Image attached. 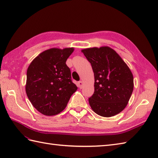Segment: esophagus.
Instances as JSON below:
<instances>
[{
	"label": "esophagus",
	"instance_id": "esophagus-1",
	"mask_svg": "<svg viewBox=\"0 0 158 158\" xmlns=\"http://www.w3.org/2000/svg\"><path fill=\"white\" fill-rule=\"evenodd\" d=\"M77 85H78V87L80 89H81L83 88V83L81 81H80L78 83H77Z\"/></svg>",
	"mask_w": 158,
	"mask_h": 158
}]
</instances>
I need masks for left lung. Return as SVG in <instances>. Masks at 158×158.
I'll list each match as a JSON object with an SVG mask.
<instances>
[{
  "mask_svg": "<svg viewBox=\"0 0 158 158\" xmlns=\"http://www.w3.org/2000/svg\"><path fill=\"white\" fill-rule=\"evenodd\" d=\"M81 52L94 73V92L88 99L92 109L105 117L122 112L134 88V78L129 67L109 47L88 48Z\"/></svg>",
  "mask_w": 158,
  "mask_h": 158,
  "instance_id": "8db88e82",
  "label": "left lung"
}]
</instances>
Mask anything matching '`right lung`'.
<instances>
[{"instance_id":"add662e5","label":"right lung","mask_w":158,"mask_h":158,"mask_svg":"<svg viewBox=\"0 0 158 158\" xmlns=\"http://www.w3.org/2000/svg\"><path fill=\"white\" fill-rule=\"evenodd\" d=\"M73 51V48L45 50L28 66L26 94L33 106L43 115L52 116L62 112L77 89L66 64Z\"/></svg>"}]
</instances>
